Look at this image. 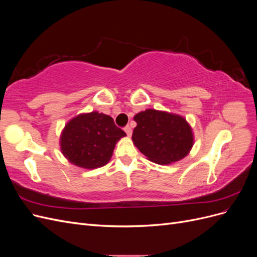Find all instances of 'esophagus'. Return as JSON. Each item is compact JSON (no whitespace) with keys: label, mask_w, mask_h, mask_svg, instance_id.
I'll return each mask as SVG.
<instances>
[{"label":"esophagus","mask_w":257,"mask_h":257,"mask_svg":"<svg viewBox=\"0 0 257 257\" xmlns=\"http://www.w3.org/2000/svg\"><path fill=\"white\" fill-rule=\"evenodd\" d=\"M124 132H125L127 136H131V135H132V128H131V126H128V125L124 127Z\"/></svg>","instance_id":"1"}]
</instances>
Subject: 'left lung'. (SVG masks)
I'll use <instances>...</instances> for the list:
<instances>
[{"label":"left lung","instance_id":"8db88e82","mask_svg":"<svg viewBox=\"0 0 257 257\" xmlns=\"http://www.w3.org/2000/svg\"><path fill=\"white\" fill-rule=\"evenodd\" d=\"M134 145L151 162L170 164L188 155L193 146L189 123L178 114L147 109L134 116Z\"/></svg>","mask_w":257,"mask_h":257}]
</instances>
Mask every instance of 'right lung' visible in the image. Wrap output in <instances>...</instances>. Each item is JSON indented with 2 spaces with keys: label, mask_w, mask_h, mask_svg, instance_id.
I'll return each mask as SVG.
<instances>
[{
  "label": "right lung",
  "mask_w": 257,
  "mask_h": 257,
  "mask_svg": "<svg viewBox=\"0 0 257 257\" xmlns=\"http://www.w3.org/2000/svg\"><path fill=\"white\" fill-rule=\"evenodd\" d=\"M126 134L111 116L93 111L69 121L61 135V150L74 165L98 168L110 160L114 146Z\"/></svg>",
  "instance_id": "add662e5"
}]
</instances>
